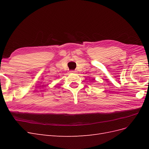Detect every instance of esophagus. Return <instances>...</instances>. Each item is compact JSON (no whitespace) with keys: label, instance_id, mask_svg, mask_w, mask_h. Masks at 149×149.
<instances>
[{"label":"esophagus","instance_id":"obj_1","mask_svg":"<svg viewBox=\"0 0 149 149\" xmlns=\"http://www.w3.org/2000/svg\"><path fill=\"white\" fill-rule=\"evenodd\" d=\"M70 72L71 73H76V71H73V70H71V71H70Z\"/></svg>","mask_w":149,"mask_h":149}]
</instances>
